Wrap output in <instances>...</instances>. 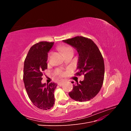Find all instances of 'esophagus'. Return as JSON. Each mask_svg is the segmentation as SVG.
<instances>
[{
    "mask_svg": "<svg viewBox=\"0 0 131 131\" xmlns=\"http://www.w3.org/2000/svg\"><path fill=\"white\" fill-rule=\"evenodd\" d=\"M64 82V81H60V82H59L58 83V85H59V86H61L63 84V83Z\"/></svg>",
    "mask_w": 131,
    "mask_h": 131,
    "instance_id": "esophagus-1",
    "label": "esophagus"
}]
</instances>
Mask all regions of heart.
<instances>
[{"label": "heart", "instance_id": "obj_1", "mask_svg": "<svg viewBox=\"0 0 131 131\" xmlns=\"http://www.w3.org/2000/svg\"><path fill=\"white\" fill-rule=\"evenodd\" d=\"M59 49H60V50L63 53V54L68 52L70 51H73V49L72 48V47L69 46H62L59 47ZM59 74L61 75H64L65 73L63 72H61L60 73H59Z\"/></svg>", "mask_w": 131, "mask_h": 131}]
</instances>
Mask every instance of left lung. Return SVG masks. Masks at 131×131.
<instances>
[{
  "instance_id": "8db88e82",
  "label": "left lung",
  "mask_w": 131,
  "mask_h": 131,
  "mask_svg": "<svg viewBox=\"0 0 131 131\" xmlns=\"http://www.w3.org/2000/svg\"><path fill=\"white\" fill-rule=\"evenodd\" d=\"M63 41L77 50L78 72L75 75H84V80L73 85L69 96L79 102L92 100L100 92L104 81V63L101 52L91 39L84 37L77 36Z\"/></svg>"
}]
</instances>
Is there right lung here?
Wrapping results in <instances>:
<instances>
[{
    "label": "right lung",
    "mask_w": 131,
    "mask_h": 131,
    "mask_svg": "<svg viewBox=\"0 0 131 131\" xmlns=\"http://www.w3.org/2000/svg\"><path fill=\"white\" fill-rule=\"evenodd\" d=\"M54 42L41 41L30 47L24 62L23 82L28 97L39 109L48 110L54 104L56 83L42 84L43 72L47 68V54Z\"/></svg>",
    "instance_id": "add662e5"
}]
</instances>
